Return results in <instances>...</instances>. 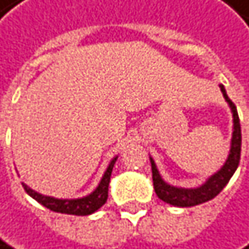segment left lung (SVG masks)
<instances>
[{"label": "left lung", "instance_id": "8db88e82", "mask_svg": "<svg viewBox=\"0 0 249 249\" xmlns=\"http://www.w3.org/2000/svg\"><path fill=\"white\" fill-rule=\"evenodd\" d=\"M218 87H220L223 97L227 102L230 112H232V116H233V131H232V140H230V150H229L227 159L223 164V167L217 173L210 176L198 187H177V186L167 183L161 177V174H159V171L156 168L155 161L152 159V156H149L150 164H152V178H153L155 192L159 199H162L164 202H167L170 205L186 208V207H195V205L204 204L207 201H211L224 189V186L229 183L230 178H232V176L235 174V171L239 165L242 134H241V122H239L238 110H236V106L233 105V102L229 99L224 85L220 84Z\"/></svg>", "mask_w": 249, "mask_h": 249}]
</instances>
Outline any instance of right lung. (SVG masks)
Masks as SVG:
<instances>
[{"label":"right lung","mask_w":249,"mask_h":249,"mask_svg":"<svg viewBox=\"0 0 249 249\" xmlns=\"http://www.w3.org/2000/svg\"><path fill=\"white\" fill-rule=\"evenodd\" d=\"M116 159H118V156L110 159V162H109L103 177L100 178L97 187L91 193L85 195V196H82V198L59 199L54 196H47V195L38 193L34 189H31L29 186H26L25 183H23V187L31 198H34L36 202H39L41 205H44L45 208L54 211V213L72 214V215H90V214L96 213L100 207H103L105 202L107 201V189H109L110 174H112V170H113Z\"/></svg>","instance_id":"obj_1"}]
</instances>
